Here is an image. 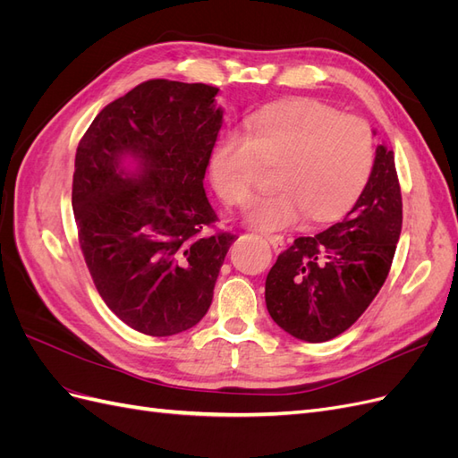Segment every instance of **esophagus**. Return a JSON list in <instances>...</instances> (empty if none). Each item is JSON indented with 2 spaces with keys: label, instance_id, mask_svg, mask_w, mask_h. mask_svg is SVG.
Segmentation results:
<instances>
[{
  "label": "esophagus",
  "instance_id": "34e87169",
  "mask_svg": "<svg viewBox=\"0 0 458 458\" xmlns=\"http://www.w3.org/2000/svg\"><path fill=\"white\" fill-rule=\"evenodd\" d=\"M267 241H269V244L273 246V250L275 252H281V250H284V239L281 237V234H267V237H266Z\"/></svg>",
  "mask_w": 458,
  "mask_h": 458
}]
</instances>
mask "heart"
<instances>
[{
	"instance_id": "obj_1",
	"label": "heart",
	"mask_w": 458,
	"mask_h": 458,
	"mask_svg": "<svg viewBox=\"0 0 458 458\" xmlns=\"http://www.w3.org/2000/svg\"><path fill=\"white\" fill-rule=\"evenodd\" d=\"M263 165H275L273 191L250 200L246 217L261 229L345 214L361 197L374 164V135L355 114H340L321 101L301 99L263 108L244 122V135L225 133L210 157L219 197L242 204Z\"/></svg>"
}]
</instances>
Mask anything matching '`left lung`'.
<instances>
[{
  "label": "left lung",
  "mask_w": 458,
  "mask_h": 458,
  "mask_svg": "<svg viewBox=\"0 0 458 458\" xmlns=\"http://www.w3.org/2000/svg\"><path fill=\"white\" fill-rule=\"evenodd\" d=\"M403 224L394 150L380 145L355 206L315 237H300L276 258L266 281L273 321L306 342L348 330L390 273Z\"/></svg>",
  "instance_id": "8db88e82"
}]
</instances>
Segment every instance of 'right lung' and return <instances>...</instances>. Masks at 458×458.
I'll return each instance as SVG.
<instances>
[{
  "label": "right lung",
  "mask_w": 458,
  "mask_h": 458,
  "mask_svg": "<svg viewBox=\"0 0 458 458\" xmlns=\"http://www.w3.org/2000/svg\"><path fill=\"white\" fill-rule=\"evenodd\" d=\"M217 88L147 80L95 116L76 150L72 206L97 293L148 336L195 327L237 234L214 229L204 175L224 113ZM123 154L142 160L137 176Z\"/></svg>",
  "instance_id": "right-lung-1"
}]
</instances>
